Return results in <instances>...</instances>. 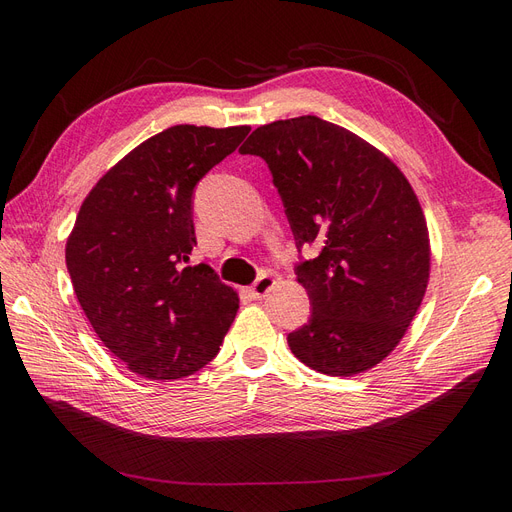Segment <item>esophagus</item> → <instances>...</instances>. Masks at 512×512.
<instances>
[{
    "instance_id": "esophagus-1",
    "label": "esophagus",
    "mask_w": 512,
    "mask_h": 512,
    "mask_svg": "<svg viewBox=\"0 0 512 512\" xmlns=\"http://www.w3.org/2000/svg\"><path fill=\"white\" fill-rule=\"evenodd\" d=\"M275 286V280H273V277L269 275V273H262L260 277H258V280L252 284V294H254V297L256 299H262V297H267V294H269V290Z\"/></svg>"
}]
</instances>
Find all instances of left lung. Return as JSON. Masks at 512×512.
<instances>
[{
	"label": "left lung",
	"mask_w": 512,
	"mask_h": 512,
	"mask_svg": "<svg viewBox=\"0 0 512 512\" xmlns=\"http://www.w3.org/2000/svg\"><path fill=\"white\" fill-rule=\"evenodd\" d=\"M269 164L297 247L312 316L288 335L301 363L327 376L378 365L425 297L431 247L410 181L380 149L316 115L256 128L239 149Z\"/></svg>",
	"instance_id": "8db88e82"
}]
</instances>
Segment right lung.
I'll return each instance as SVG.
<instances>
[{"label":"right lung","mask_w":512,"mask_h":512,"mask_svg":"<svg viewBox=\"0 0 512 512\" xmlns=\"http://www.w3.org/2000/svg\"><path fill=\"white\" fill-rule=\"evenodd\" d=\"M250 126H173L91 188L66 243L74 294L102 344L134 374L179 380L220 352L239 297L196 245L192 194Z\"/></svg>","instance_id":"add662e5"}]
</instances>
